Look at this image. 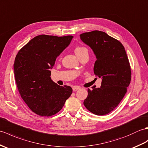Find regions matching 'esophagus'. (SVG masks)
<instances>
[{
    "label": "esophagus",
    "instance_id": "1",
    "mask_svg": "<svg viewBox=\"0 0 148 148\" xmlns=\"http://www.w3.org/2000/svg\"><path fill=\"white\" fill-rule=\"evenodd\" d=\"M80 88V87L79 86H73V91H77L78 90H79Z\"/></svg>",
    "mask_w": 148,
    "mask_h": 148
}]
</instances>
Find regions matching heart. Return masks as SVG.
<instances>
[{"label": "heart", "mask_w": 148, "mask_h": 148, "mask_svg": "<svg viewBox=\"0 0 148 148\" xmlns=\"http://www.w3.org/2000/svg\"><path fill=\"white\" fill-rule=\"evenodd\" d=\"M85 51H87V49L85 47L78 46L75 49V52L78 57V56H80L81 54H82L83 52Z\"/></svg>", "instance_id": "obj_1"}]
</instances>
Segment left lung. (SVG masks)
<instances>
[{
    "instance_id": "left-lung-1",
    "label": "left lung",
    "mask_w": 148,
    "mask_h": 148,
    "mask_svg": "<svg viewBox=\"0 0 148 148\" xmlns=\"http://www.w3.org/2000/svg\"><path fill=\"white\" fill-rule=\"evenodd\" d=\"M80 37L96 54L94 73L102 78L100 88L88 89L84 104L91 113L104 115L115 109L127 92L132 74L129 58L122 44L105 32H85Z\"/></svg>"
}]
</instances>
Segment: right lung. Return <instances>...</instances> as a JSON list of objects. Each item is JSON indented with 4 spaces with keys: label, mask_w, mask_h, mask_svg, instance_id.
I'll list each match as a JSON object with an SVG mask.
<instances>
[{
    "label": "right lung",
    "mask_w": 148,
    "mask_h": 148,
    "mask_svg": "<svg viewBox=\"0 0 148 148\" xmlns=\"http://www.w3.org/2000/svg\"><path fill=\"white\" fill-rule=\"evenodd\" d=\"M72 35L36 36L16 55L14 77L19 93L33 112L51 116L60 111L72 93V88L51 80L50 69L68 46Z\"/></svg>",
    "instance_id": "right-lung-1"
}]
</instances>
